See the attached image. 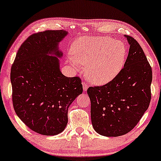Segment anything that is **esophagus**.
<instances>
[{
    "instance_id": "obj_1",
    "label": "esophagus",
    "mask_w": 161,
    "mask_h": 161,
    "mask_svg": "<svg viewBox=\"0 0 161 161\" xmlns=\"http://www.w3.org/2000/svg\"><path fill=\"white\" fill-rule=\"evenodd\" d=\"M82 85H83V89H84V90L86 91V90H87V88H88V85L85 82V81H82Z\"/></svg>"
}]
</instances>
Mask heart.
<instances>
[{
	"label": "heart",
	"mask_w": 161,
	"mask_h": 161,
	"mask_svg": "<svg viewBox=\"0 0 161 161\" xmlns=\"http://www.w3.org/2000/svg\"><path fill=\"white\" fill-rule=\"evenodd\" d=\"M73 58L69 62L76 67L86 65L87 77L96 85H104L118 75L125 62V44L109 36L84 37L71 47Z\"/></svg>",
	"instance_id": "b5f03b06"
}]
</instances>
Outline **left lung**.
Here are the masks:
<instances>
[{
  "label": "left lung",
  "instance_id": "1",
  "mask_svg": "<svg viewBox=\"0 0 161 161\" xmlns=\"http://www.w3.org/2000/svg\"><path fill=\"white\" fill-rule=\"evenodd\" d=\"M125 36L130 49L124 67L105 85L87 89L92 123L94 130L104 136L117 137L130 132L151 99L152 68L137 41Z\"/></svg>",
  "mask_w": 161,
  "mask_h": 161
}]
</instances>
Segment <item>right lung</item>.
<instances>
[{
	"instance_id": "add662e5",
	"label": "right lung",
	"mask_w": 161,
	"mask_h": 161,
	"mask_svg": "<svg viewBox=\"0 0 161 161\" xmlns=\"http://www.w3.org/2000/svg\"><path fill=\"white\" fill-rule=\"evenodd\" d=\"M67 32L44 31L31 35L18 50L11 69L14 110L28 127L37 133L54 136L68 122V108L82 93L79 76L61 73L58 43Z\"/></svg>"
}]
</instances>
